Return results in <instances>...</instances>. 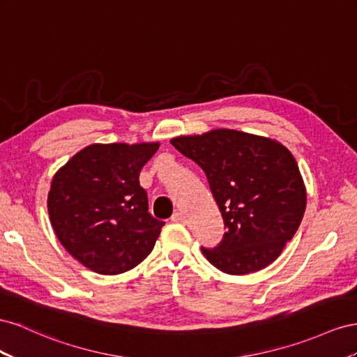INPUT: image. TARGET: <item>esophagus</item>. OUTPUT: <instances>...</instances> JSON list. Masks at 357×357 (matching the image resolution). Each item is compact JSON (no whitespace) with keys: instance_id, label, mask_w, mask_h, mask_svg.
I'll return each mask as SVG.
<instances>
[{"instance_id":"obj_1","label":"esophagus","mask_w":357,"mask_h":357,"mask_svg":"<svg viewBox=\"0 0 357 357\" xmlns=\"http://www.w3.org/2000/svg\"><path fill=\"white\" fill-rule=\"evenodd\" d=\"M172 221H176V222H185L187 221V218H185V215L182 212H175L172 215Z\"/></svg>"}]
</instances>
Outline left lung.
Listing matches in <instances>:
<instances>
[{"mask_svg":"<svg viewBox=\"0 0 357 357\" xmlns=\"http://www.w3.org/2000/svg\"><path fill=\"white\" fill-rule=\"evenodd\" d=\"M170 144L205 172L226 233L202 252L230 275L257 272L299 229L307 192L291 152L272 139L220 128Z\"/></svg>","mask_w":357,"mask_h":357,"instance_id":"8db88e82","label":"left lung"}]
</instances>
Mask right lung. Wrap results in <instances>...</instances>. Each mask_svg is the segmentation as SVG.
Masks as SVG:
<instances>
[{"label": "right lung", "instance_id": "obj_1", "mask_svg": "<svg viewBox=\"0 0 357 357\" xmlns=\"http://www.w3.org/2000/svg\"><path fill=\"white\" fill-rule=\"evenodd\" d=\"M158 146L91 145L52 179L50 222L63 247L91 271L127 272L154 248L165 222L148 212L139 173Z\"/></svg>", "mask_w": 357, "mask_h": 357}]
</instances>
